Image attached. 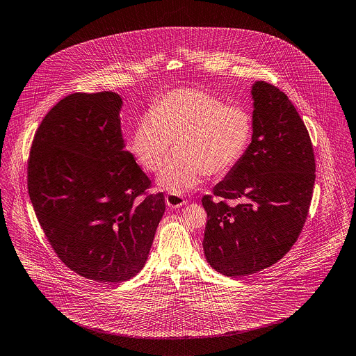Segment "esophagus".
I'll list each match as a JSON object with an SVG mask.
<instances>
[{"mask_svg":"<svg viewBox=\"0 0 356 356\" xmlns=\"http://www.w3.org/2000/svg\"><path fill=\"white\" fill-rule=\"evenodd\" d=\"M165 204L170 207V208H181L182 205L186 204L185 198L179 194H167L165 195Z\"/></svg>","mask_w":356,"mask_h":356,"instance_id":"esophagus-1","label":"esophagus"}]
</instances>
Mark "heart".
<instances>
[{
    "instance_id": "heart-1",
    "label": "heart",
    "mask_w": 356,
    "mask_h": 356,
    "mask_svg": "<svg viewBox=\"0 0 356 356\" xmlns=\"http://www.w3.org/2000/svg\"><path fill=\"white\" fill-rule=\"evenodd\" d=\"M253 134L250 113L228 106L222 99L194 88L172 90L156 100L149 117L141 120L131 134L130 148L148 172H159L163 189L182 194L195 188L202 175L229 172L245 155Z\"/></svg>"
}]
</instances>
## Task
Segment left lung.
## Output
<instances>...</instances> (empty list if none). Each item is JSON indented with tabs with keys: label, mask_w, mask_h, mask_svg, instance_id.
<instances>
[{
	"label": "left lung",
	"mask_w": 356,
	"mask_h": 356,
	"mask_svg": "<svg viewBox=\"0 0 356 356\" xmlns=\"http://www.w3.org/2000/svg\"><path fill=\"white\" fill-rule=\"evenodd\" d=\"M252 95V143L213 194L201 200L208 215L205 257L229 277L256 273L289 253L306 222L316 181L312 140L291 100L265 81L253 84Z\"/></svg>",
	"instance_id": "1"
}]
</instances>
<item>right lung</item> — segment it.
<instances>
[{"mask_svg": "<svg viewBox=\"0 0 356 356\" xmlns=\"http://www.w3.org/2000/svg\"><path fill=\"white\" fill-rule=\"evenodd\" d=\"M122 99L111 91L70 94L35 131L27 186L53 250L99 283L136 276L148 259L165 205L149 194L121 131Z\"/></svg>", "mask_w": 356, "mask_h": 356, "instance_id": "obj_1", "label": "right lung"}]
</instances>
